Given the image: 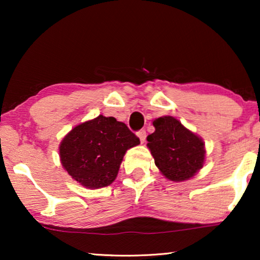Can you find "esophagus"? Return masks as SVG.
I'll list each match as a JSON object with an SVG mask.
<instances>
[{
	"label": "esophagus",
	"instance_id": "34e87169",
	"mask_svg": "<svg viewBox=\"0 0 260 260\" xmlns=\"http://www.w3.org/2000/svg\"><path fill=\"white\" fill-rule=\"evenodd\" d=\"M137 135H138V137H140V140H141L142 143H144L145 140H147V131L142 129V130L138 131Z\"/></svg>",
	"mask_w": 260,
	"mask_h": 260
}]
</instances>
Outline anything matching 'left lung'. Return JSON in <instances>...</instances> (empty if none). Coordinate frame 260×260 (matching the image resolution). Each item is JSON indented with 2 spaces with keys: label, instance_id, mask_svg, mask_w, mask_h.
Instances as JSON below:
<instances>
[{
  "label": "left lung",
  "instance_id": "1",
  "mask_svg": "<svg viewBox=\"0 0 260 260\" xmlns=\"http://www.w3.org/2000/svg\"><path fill=\"white\" fill-rule=\"evenodd\" d=\"M155 133L147 137L155 165L167 179L184 181L195 175L205 161V144L200 137L170 116L152 122Z\"/></svg>",
  "mask_w": 260,
  "mask_h": 260
}]
</instances>
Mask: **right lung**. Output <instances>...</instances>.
Wrapping results in <instances>:
<instances>
[{
    "label": "right lung",
    "mask_w": 260,
    "mask_h": 260,
    "mask_svg": "<svg viewBox=\"0 0 260 260\" xmlns=\"http://www.w3.org/2000/svg\"><path fill=\"white\" fill-rule=\"evenodd\" d=\"M140 144V138L113 117L98 116L72 129L60 144L63 168L87 188L111 184L127 149Z\"/></svg>",
    "instance_id": "1"
}]
</instances>
